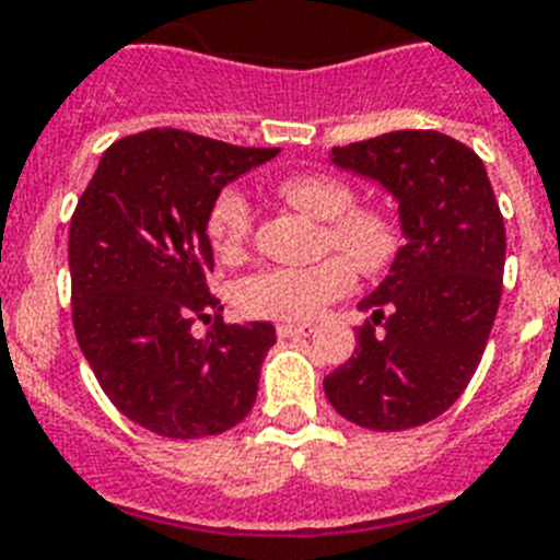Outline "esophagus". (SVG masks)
Instances as JSON below:
<instances>
[{"mask_svg": "<svg viewBox=\"0 0 560 560\" xmlns=\"http://www.w3.org/2000/svg\"><path fill=\"white\" fill-rule=\"evenodd\" d=\"M276 330H279L281 339H293V336H311L316 327L311 322H279Z\"/></svg>", "mask_w": 560, "mask_h": 560, "instance_id": "1", "label": "esophagus"}]
</instances>
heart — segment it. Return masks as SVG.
Returning a JSON list of instances; mask_svg holds the SVG:
<instances>
[{"mask_svg":"<svg viewBox=\"0 0 560 560\" xmlns=\"http://www.w3.org/2000/svg\"><path fill=\"white\" fill-rule=\"evenodd\" d=\"M281 198L307 215L327 221V244L342 249L359 267L374 272L388 265L397 238L383 215L353 209L351 186L330 175L307 172L281 180ZM253 233V207L241 189H224L207 212V235L218 256H238ZM348 257V258H349ZM347 258V259H348ZM343 256H327L311 267H267L235 288L241 313L256 319L307 322L325 304L351 293L357 270Z\"/></svg>","mask_w":560,"mask_h":560,"instance_id":"heart-1","label":"heart"}]
</instances>
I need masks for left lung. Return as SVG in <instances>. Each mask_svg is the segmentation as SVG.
Here are the masks:
<instances>
[{"label": "left lung", "instance_id": "1", "mask_svg": "<svg viewBox=\"0 0 560 560\" xmlns=\"http://www.w3.org/2000/svg\"><path fill=\"white\" fill-rule=\"evenodd\" d=\"M330 163L383 186L406 244L359 302L371 322L325 394L362 429H413L448 411L480 365L503 290L501 207L483 161L443 131H388L330 149Z\"/></svg>", "mask_w": 560, "mask_h": 560}]
</instances>
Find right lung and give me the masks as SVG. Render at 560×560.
<instances>
[{
  "instance_id": "obj_1",
  "label": "right lung",
  "mask_w": 560,
  "mask_h": 560,
  "mask_svg": "<svg viewBox=\"0 0 560 560\" xmlns=\"http://www.w3.org/2000/svg\"><path fill=\"white\" fill-rule=\"evenodd\" d=\"M180 129H152L103 152L68 230L80 351L131 422L172 440L238 425L258 394L270 322H192L224 311L207 290V212L235 177L276 158Z\"/></svg>"
}]
</instances>
